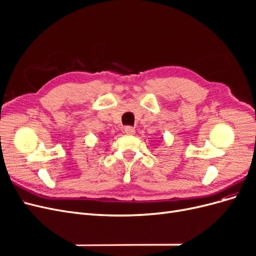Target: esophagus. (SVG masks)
<instances>
[{"label": "esophagus", "instance_id": "esophagus-1", "mask_svg": "<svg viewBox=\"0 0 256 256\" xmlns=\"http://www.w3.org/2000/svg\"><path fill=\"white\" fill-rule=\"evenodd\" d=\"M124 130H125V134H134L136 132L134 128V127H131V126H127V127H125V128H124Z\"/></svg>", "mask_w": 256, "mask_h": 256}]
</instances>
